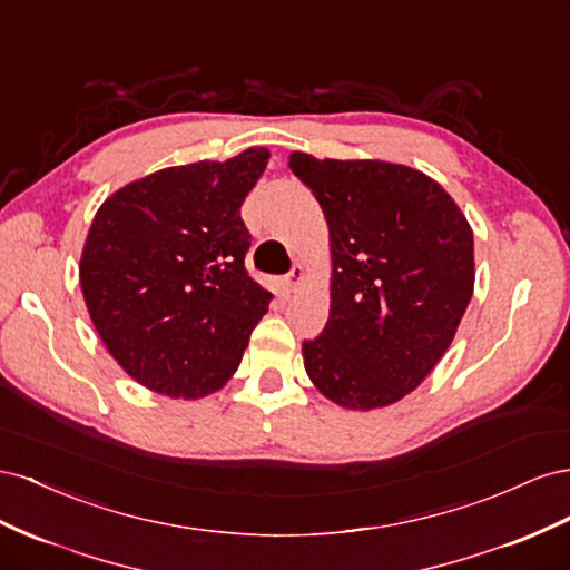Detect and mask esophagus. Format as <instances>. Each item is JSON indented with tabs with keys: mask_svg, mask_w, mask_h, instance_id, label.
<instances>
[{
	"mask_svg": "<svg viewBox=\"0 0 570 570\" xmlns=\"http://www.w3.org/2000/svg\"><path fill=\"white\" fill-rule=\"evenodd\" d=\"M303 279H305L303 267H301V265H294V269H291V272L286 274V286H288L291 291H296V288L303 284Z\"/></svg>",
	"mask_w": 570,
	"mask_h": 570,
	"instance_id": "1",
	"label": "esophagus"
}]
</instances>
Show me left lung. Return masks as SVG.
Returning a JSON list of instances; mask_svg holds the SVG:
<instances>
[{"instance_id": "8db88e82", "label": "left lung", "mask_w": 570, "mask_h": 570, "mask_svg": "<svg viewBox=\"0 0 570 570\" xmlns=\"http://www.w3.org/2000/svg\"><path fill=\"white\" fill-rule=\"evenodd\" d=\"M288 167L317 198L332 248L330 320L303 341L305 372L341 409H384L451 346L473 296V229L417 169L305 153Z\"/></svg>"}]
</instances>
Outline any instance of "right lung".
Returning a JSON list of instances; mask_svg holds the SVG:
<instances>
[{
  "label": "right lung",
  "instance_id": "right-lung-1",
  "mask_svg": "<svg viewBox=\"0 0 570 570\" xmlns=\"http://www.w3.org/2000/svg\"><path fill=\"white\" fill-rule=\"evenodd\" d=\"M267 148L167 167L97 209L80 288L102 344L150 392L200 399L236 372L272 294L246 272L240 205Z\"/></svg>",
  "mask_w": 570,
  "mask_h": 570
}]
</instances>
